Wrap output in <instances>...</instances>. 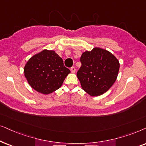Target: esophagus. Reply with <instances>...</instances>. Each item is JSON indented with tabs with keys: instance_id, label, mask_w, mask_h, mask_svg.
<instances>
[{
	"instance_id": "esophagus-1",
	"label": "esophagus",
	"mask_w": 146,
	"mask_h": 146,
	"mask_svg": "<svg viewBox=\"0 0 146 146\" xmlns=\"http://www.w3.org/2000/svg\"><path fill=\"white\" fill-rule=\"evenodd\" d=\"M75 71H76V69H75V67H72L71 68V71L73 73H75Z\"/></svg>"
}]
</instances>
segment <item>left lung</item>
Returning <instances> with one entry per match:
<instances>
[{"label":"left lung","instance_id":"8db88e82","mask_svg":"<svg viewBox=\"0 0 146 146\" xmlns=\"http://www.w3.org/2000/svg\"><path fill=\"white\" fill-rule=\"evenodd\" d=\"M77 71L82 89L91 96H99L108 91L117 79L119 63L108 50L99 47L85 51L80 58Z\"/></svg>","mask_w":146,"mask_h":146}]
</instances>
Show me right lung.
<instances>
[{
    "mask_svg": "<svg viewBox=\"0 0 146 146\" xmlns=\"http://www.w3.org/2000/svg\"><path fill=\"white\" fill-rule=\"evenodd\" d=\"M70 72L64 66L62 58L54 50L46 49L30 58L24 68L30 86L45 95L59 89Z\"/></svg>",
    "mask_w": 146,
    "mask_h": 146,
    "instance_id": "obj_1",
    "label": "right lung"
}]
</instances>
